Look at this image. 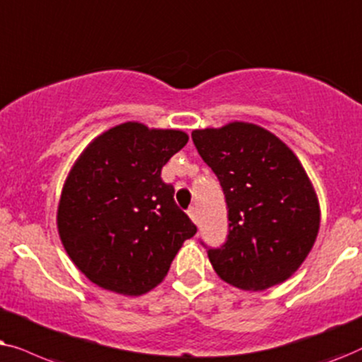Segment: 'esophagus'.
Instances as JSON below:
<instances>
[{
  "instance_id": "obj_1",
  "label": "esophagus",
  "mask_w": 362,
  "mask_h": 362,
  "mask_svg": "<svg viewBox=\"0 0 362 362\" xmlns=\"http://www.w3.org/2000/svg\"><path fill=\"white\" fill-rule=\"evenodd\" d=\"M189 216L192 218V221H194V223H197V221H199V215H197L195 206H190V209H189Z\"/></svg>"
}]
</instances>
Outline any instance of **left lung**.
Here are the masks:
<instances>
[{
    "instance_id": "8db88e82",
    "label": "left lung",
    "mask_w": 362,
    "mask_h": 362,
    "mask_svg": "<svg viewBox=\"0 0 362 362\" xmlns=\"http://www.w3.org/2000/svg\"><path fill=\"white\" fill-rule=\"evenodd\" d=\"M192 139L218 177L228 206V237L209 248L216 274L245 291L286 281L311 252L320 230L316 192L285 142L250 122L197 129Z\"/></svg>"
}]
</instances>
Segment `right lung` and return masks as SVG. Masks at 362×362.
I'll return each instance as SVG.
<instances>
[{"label":"right lung","mask_w":362,"mask_h":362,"mask_svg":"<svg viewBox=\"0 0 362 362\" xmlns=\"http://www.w3.org/2000/svg\"><path fill=\"white\" fill-rule=\"evenodd\" d=\"M187 142L189 136L175 129L124 122L77 157L61 192L57 231L72 263L98 286L146 295L197 233L160 177Z\"/></svg>","instance_id":"obj_1"}]
</instances>
